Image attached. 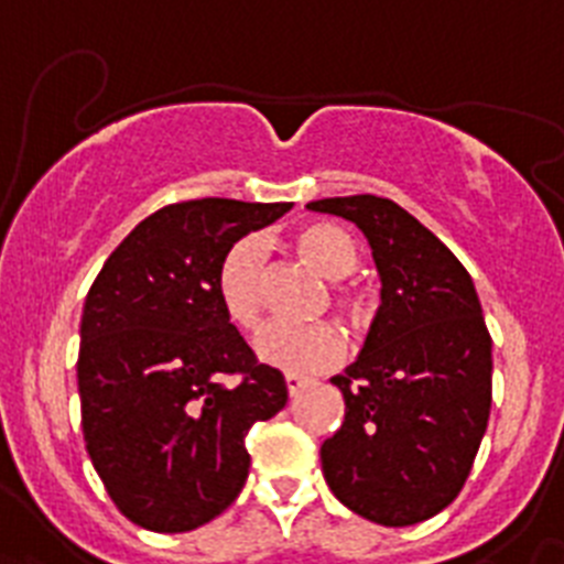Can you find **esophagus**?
Returning <instances> with one entry per match:
<instances>
[{"label":"esophagus","mask_w":564,"mask_h":564,"mask_svg":"<svg viewBox=\"0 0 564 564\" xmlns=\"http://www.w3.org/2000/svg\"><path fill=\"white\" fill-rule=\"evenodd\" d=\"M306 383H310L306 377H301V375H286V389H289V394H292V398H295L297 391H301Z\"/></svg>","instance_id":"34e87169"}]
</instances>
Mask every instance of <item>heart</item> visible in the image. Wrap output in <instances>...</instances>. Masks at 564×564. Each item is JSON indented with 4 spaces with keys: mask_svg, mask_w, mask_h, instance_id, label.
<instances>
[{
    "mask_svg": "<svg viewBox=\"0 0 564 564\" xmlns=\"http://www.w3.org/2000/svg\"><path fill=\"white\" fill-rule=\"evenodd\" d=\"M292 249L303 263H310L315 272L329 281L349 278L360 261L355 238L329 221H310L297 227L292 232ZM335 292L337 310L357 321L364 312L360 297L343 283H337ZM263 295H267V272H263L261 249L252 238H241L227 247L218 269H215L218 306L232 326L252 332L261 326ZM254 355L272 369L289 371V375H312V371L329 369L340 360L343 335L329 323L303 326V329L275 323L254 337Z\"/></svg>",
    "mask_w": 564,
    "mask_h": 564,
    "instance_id": "b5f03b06",
    "label": "heart"
}]
</instances>
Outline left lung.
<instances>
[{
  "mask_svg": "<svg viewBox=\"0 0 564 564\" xmlns=\"http://www.w3.org/2000/svg\"><path fill=\"white\" fill-rule=\"evenodd\" d=\"M366 235L380 310L364 351L332 383L346 417L321 445L326 486L377 525H417L463 491L491 414V335L471 275L394 200L306 204Z\"/></svg>",
  "mask_w": 564,
  "mask_h": 564,
  "instance_id": "8db88e82",
  "label": "left lung"
}]
</instances>
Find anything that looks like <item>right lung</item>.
Here are the masks:
<instances>
[{
    "label": "right lung",
    "mask_w": 564,
    "mask_h": 564,
    "mask_svg": "<svg viewBox=\"0 0 564 564\" xmlns=\"http://www.w3.org/2000/svg\"><path fill=\"white\" fill-rule=\"evenodd\" d=\"M292 204H170L116 247L87 292L78 346L93 468L130 522L184 533L227 511L249 477V429L286 405L215 297L227 247ZM227 376H238L227 384Z\"/></svg>",
    "instance_id": "right-lung-1"
}]
</instances>
